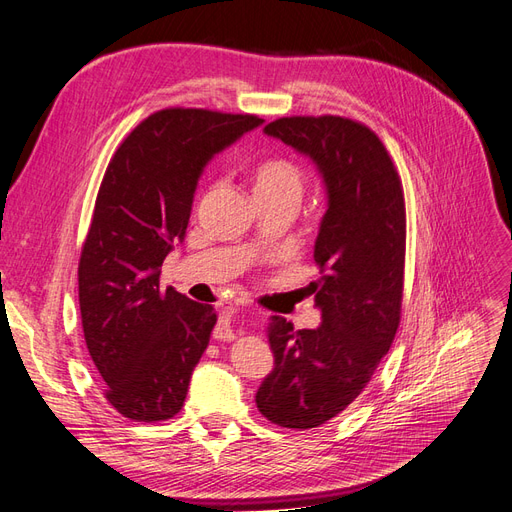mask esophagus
<instances>
[{"instance_id": "obj_1", "label": "esophagus", "mask_w": 512, "mask_h": 512, "mask_svg": "<svg viewBox=\"0 0 512 512\" xmlns=\"http://www.w3.org/2000/svg\"><path fill=\"white\" fill-rule=\"evenodd\" d=\"M243 329L239 327L237 316L235 312H228L226 316H222V320L218 322V327L213 331L215 339H222V342H230V339H235L237 335H241Z\"/></svg>"}]
</instances>
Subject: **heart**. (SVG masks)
<instances>
[{"instance_id": "heart-1", "label": "heart", "mask_w": 512, "mask_h": 512, "mask_svg": "<svg viewBox=\"0 0 512 512\" xmlns=\"http://www.w3.org/2000/svg\"><path fill=\"white\" fill-rule=\"evenodd\" d=\"M254 194L290 192L301 194V170L284 158H269L252 168L250 173Z\"/></svg>"}]
</instances>
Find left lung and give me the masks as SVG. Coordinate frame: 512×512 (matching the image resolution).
<instances>
[{
  "mask_svg": "<svg viewBox=\"0 0 512 512\" xmlns=\"http://www.w3.org/2000/svg\"><path fill=\"white\" fill-rule=\"evenodd\" d=\"M314 162L327 192L309 284L320 309L316 329L294 331L271 316L273 371L256 406L271 423L312 429L361 395L389 352L401 314L406 205L380 138L344 117H282L265 128Z\"/></svg>",
  "mask_w": 512,
  "mask_h": 512,
  "instance_id": "8db88e82",
  "label": "left lung"
}]
</instances>
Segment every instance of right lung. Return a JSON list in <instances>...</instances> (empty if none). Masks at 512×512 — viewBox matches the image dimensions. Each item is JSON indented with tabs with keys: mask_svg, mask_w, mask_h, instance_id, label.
Wrapping results in <instances>:
<instances>
[{
	"mask_svg": "<svg viewBox=\"0 0 512 512\" xmlns=\"http://www.w3.org/2000/svg\"><path fill=\"white\" fill-rule=\"evenodd\" d=\"M262 123L166 108L138 123L106 168L81 252L79 303L108 404L132 421H166L183 408L218 316L173 286L162 290L160 267L185 239L205 166Z\"/></svg>",
	"mask_w": 512,
	"mask_h": 512,
	"instance_id": "right-lung-1",
	"label": "right lung"
}]
</instances>
